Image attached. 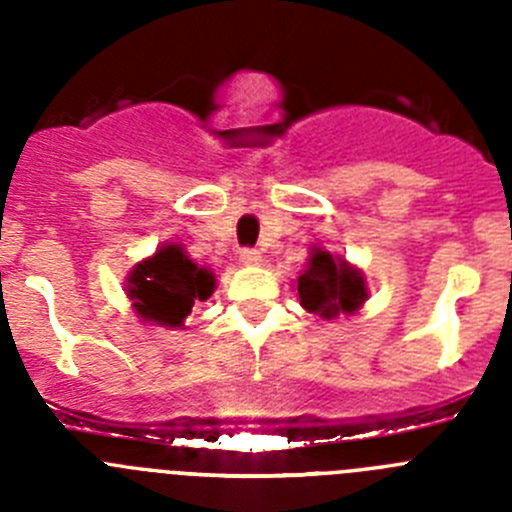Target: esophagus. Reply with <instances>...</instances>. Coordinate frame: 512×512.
Masks as SVG:
<instances>
[{
    "instance_id": "34e87169",
    "label": "esophagus",
    "mask_w": 512,
    "mask_h": 512,
    "mask_svg": "<svg viewBox=\"0 0 512 512\" xmlns=\"http://www.w3.org/2000/svg\"><path fill=\"white\" fill-rule=\"evenodd\" d=\"M241 261L246 266H256L261 261V253L256 248H241Z\"/></svg>"
}]
</instances>
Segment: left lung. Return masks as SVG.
Instances as JSON below:
<instances>
[{"mask_svg":"<svg viewBox=\"0 0 512 512\" xmlns=\"http://www.w3.org/2000/svg\"><path fill=\"white\" fill-rule=\"evenodd\" d=\"M300 305L320 318L333 320L341 312L359 310L366 297L364 279L346 261H336L328 251H315L310 256L305 274L297 279Z\"/></svg>","mask_w":512,"mask_h":512,"instance_id":"left-lung-1","label":"left lung"}]
</instances>
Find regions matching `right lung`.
<instances>
[{"label": "right lung", "mask_w": 512, "mask_h": 512, "mask_svg": "<svg viewBox=\"0 0 512 512\" xmlns=\"http://www.w3.org/2000/svg\"><path fill=\"white\" fill-rule=\"evenodd\" d=\"M215 289V277L187 259L179 246H164L153 259L130 274V297L140 318L158 325H182L194 302H205Z\"/></svg>", "instance_id": "obj_1"}]
</instances>
